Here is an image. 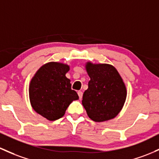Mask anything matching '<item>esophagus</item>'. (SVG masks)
<instances>
[{
	"label": "esophagus",
	"instance_id": "34e87169",
	"mask_svg": "<svg viewBox=\"0 0 159 159\" xmlns=\"http://www.w3.org/2000/svg\"><path fill=\"white\" fill-rule=\"evenodd\" d=\"M78 97H79V99H82V97H83V93L81 91H78Z\"/></svg>",
	"mask_w": 159,
	"mask_h": 159
}]
</instances>
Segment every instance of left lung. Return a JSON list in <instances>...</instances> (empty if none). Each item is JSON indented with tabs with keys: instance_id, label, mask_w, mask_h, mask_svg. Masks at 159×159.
Segmentation results:
<instances>
[{
	"instance_id": "left-lung-1",
	"label": "left lung",
	"mask_w": 159,
	"mask_h": 159,
	"mask_svg": "<svg viewBox=\"0 0 159 159\" xmlns=\"http://www.w3.org/2000/svg\"><path fill=\"white\" fill-rule=\"evenodd\" d=\"M90 80L83 94L82 105L90 119L104 121L115 118L121 110L127 90L114 66L108 64L86 65Z\"/></svg>"
}]
</instances>
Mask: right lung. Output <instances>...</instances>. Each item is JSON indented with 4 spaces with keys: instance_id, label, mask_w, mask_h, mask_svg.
Masks as SVG:
<instances>
[{
    "instance_id": "1",
    "label": "right lung",
    "mask_w": 159,
    "mask_h": 159,
    "mask_svg": "<svg viewBox=\"0 0 159 159\" xmlns=\"http://www.w3.org/2000/svg\"><path fill=\"white\" fill-rule=\"evenodd\" d=\"M69 66L58 62H49L41 66L29 86V99L34 110L50 121L65 115L68 106L78 99L71 90L70 80L66 77Z\"/></svg>"
}]
</instances>
